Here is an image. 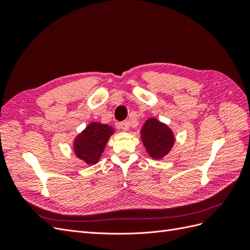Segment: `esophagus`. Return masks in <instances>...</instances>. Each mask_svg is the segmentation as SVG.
<instances>
[{"mask_svg": "<svg viewBox=\"0 0 250 250\" xmlns=\"http://www.w3.org/2000/svg\"><path fill=\"white\" fill-rule=\"evenodd\" d=\"M129 126H130V124H129V122H127V121H124V122L119 123V127L124 131L129 130Z\"/></svg>", "mask_w": 250, "mask_h": 250, "instance_id": "34e87169", "label": "esophagus"}]
</instances>
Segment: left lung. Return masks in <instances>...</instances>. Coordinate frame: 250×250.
I'll return each instance as SVG.
<instances>
[{
  "mask_svg": "<svg viewBox=\"0 0 250 250\" xmlns=\"http://www.w3.org/2000/svg\"><path fill=\"white\" fill-rule=\"evenodd\" d=\"M141 140L149 156L162 160L172 150L175 135L167 124L151 117L142 127Z\"/></svg>",
  "mask_w": 250,
  "mask_h": 250,
  "instance_id": "1",
  "label": "left lung"
}]
</instances>
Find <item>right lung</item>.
<instances>
[{"instance_id": "add662e5", "label": "right lung", "mask_w": 250, "mask_h": 250, "mask_svg": "<svg viewBox=\"0 0 250 250\" xmlns=\"http://www.w3.org/2000/svg\"><path fill=\"white\" fill-rule=\"evenodd\" d=\"M113 133L115 129L107 124L89 123L74 140L75 155L87 165L97 164Z\"/></svg>"}]
</instances>
